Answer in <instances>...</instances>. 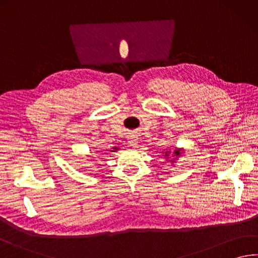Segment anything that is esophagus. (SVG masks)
<instances>
[{
	"label": "esophagus",
	"instance_id": "esophagus-1",
	"mask_svg": "<svg viewBox=\"0 0 258 258\" xmlns=\"http://www.w3.org/2000/svg\"><path fill=\"white\" fill-rule=\"evenodd\" d=\"M128 143H129L130 146L136 147V146H137V144H138V137L134 134H130L128 136Z\"/></svg>",
	"mask_w": 258,
	"mask_h": 258
}]
</instances>
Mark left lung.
Returning <instances> with one entry per match:
<instances>
[{"mask_svg": "<svg viewBox=\"0 0 258 258\" xmlns=\"http://www.w3.org/2000/svg\"><path fill=\"white\" fill-rule=\"evenodd\" d=\"M168 152H166V153H165V156H168ZM174 154L175 155H176V156H178V155H179V150H175V152H174Z\"/></svg>", "mask_w": 258, "mask_h": 258, "instance_id": "1", "label": "left lung"}]
</instances>
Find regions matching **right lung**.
Listing matches in <instances>:
<instances>
[{"mask_svg": "<svg viewBox=\"0 0 258 258\" xmlns=\"http://www.w3.org/2000/svg\"><path fill=\"white\" fill-rule=\"evenodd\" d=\"M115 150H116V149H115Z\"/></svg>", "mask_w": 258, "mask_h": 258, "instance_id": "right-lung-1", "label": "right lung"}]
</instances>
